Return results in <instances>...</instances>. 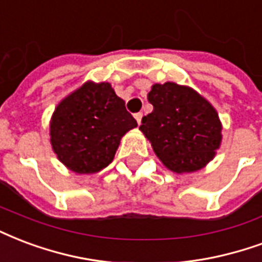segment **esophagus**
I'll use <instances>...</instances> for the list:
<instances>
[{
  "label": "esophagus",
  "mask_w": 262,
  "mask_h": 262,
  "mask_svg": "<svg viewBox=\"0 0 262 262\" xmlns=\"http://www.w3.org/2000/svg\"><path fill=\"white\" fill-rule=\"evenodd\" d=\"M135 118H136L137 123L140 125V123H141V118H143V114H141V112H137V114H135Z\"/></svg>",
  "instance_id": "1"
}]
</instances>
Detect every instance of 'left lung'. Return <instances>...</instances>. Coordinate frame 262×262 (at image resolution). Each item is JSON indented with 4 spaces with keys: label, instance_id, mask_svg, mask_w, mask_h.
Listing matches in <instances>:
<instances>
[{
    "label": "left lung",
    "instance_id": "8db88e82",
    "mask_svg": "<svg viewBox=\"0 0 262 262\" xmlns=\"http://www.w3.org/2000/svg\"><path fill=\"white\" fill-rule=\"evenodd\" d=\"M148 101L154 110L143 116L140 130L166 168L193 172L214 158L222 126L210 102L190 87L170 82L151 87Z\"/></svg>",
    "mask_w": 262,
    "mask_h": 262
}]
</instances>
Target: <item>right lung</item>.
<instances>
[{"instance_id":"add662e5","label":"right lung","mask_w":262,"mask_h":262,"mask_svg":"<svg viewBox=\"0 0 262 262\" xmlns=\"http://www.w3.org/2000/svg\"><path fill=\"white\" fill-rule=\"evenodd\" d=\"M137 122L110 83H86L59 102L50 136L54 152L76 173H94L112 162L121 137Z\"/></svg>"}]
</instances>
